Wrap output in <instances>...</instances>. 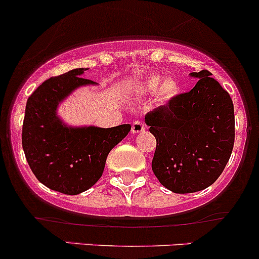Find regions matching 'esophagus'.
<instances>
[{
  "instance_id": "34e87169",
  "label": "esophagus",
  "mask_w": 259,
  "mask_h": 259,
  "mask_svg": "<svg viewBox=\"0 0 259 259\" xmlns=\"http://www.w3.org/2000/svg\"><path fill=\"white\" fill-rule=\"evenodd\" d=\"M146 131V124L141 121H135L132 124V133L136 135V133H142Z\"/></svg>"
}]
</instances>
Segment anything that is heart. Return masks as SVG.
Segmentation results:
<instances>
[{
	"label": "heart",
	"mask_w": 259,
	"mask_h": 259,
	"mask_svg": "<svg viewBox=\"0 0 259 259\" xmlns=\"http://www.w3.org/2000/svg\"><path fill=\"white\" fill-rule=\"evenodd\" d=\"M163 77L157 74L146 78L138 86V91L143 95H153L158 90V97L162 101H170L177 97L181 92V83L176 78H167L162 82Z\"/></svg>",
	"instance_id": "1"
}]
</instances>
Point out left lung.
Returning <instances> with one entry per match:
<instances>
[{"label": "left lung", "instance_id": "8db88e82", "mask_svg": "<svg viewBox=\"0 0 259 259\" xmlns=\"http://www.w3.org/2000/svg\"><path fill=\"white\" fill-rule=\"evenodd\" d=\"M210 72H192L189 92L146 114L156 137L152 170L175 193H193L215 182L234 145V108L229 93Z\"/></svg>", "mask_w": 259, "mask_h": 259}]
</instances>
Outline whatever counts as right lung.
<instances>
[{"label": "right lung", "instance_id": "1", "mask_svg": "<svg viewBox=\"0 0 259 259\" xmlns=\"http://www.w3.org/2000/svg\"><path fill=\"white\" fill-rule=\"evenodd\" d=\"M87 68L52 77L28 97L22 126V147L37 180L61 193H82L102 176L108 153L131 131L130 124L111 128L71 127L57 116V107L74 90L96 84L82 78Z\"/></svg>", "mask_w": 259, "mask_h": 259}]
</instances>
